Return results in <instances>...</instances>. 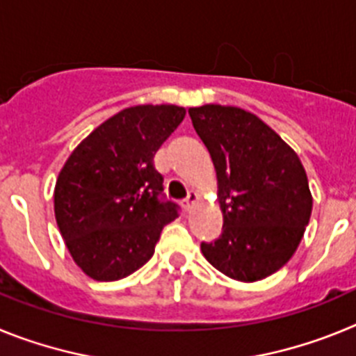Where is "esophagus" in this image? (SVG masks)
<instances>
[{"label": "esophagus", "instance_id": "esophagus-1", "mask_svg": "<svg viewBox=\"0 0 356 356\" xmlns=\"http://www.w3.org/2000/svg\"><path fill=\"white\" fill-rule=\"evenodd\" d=\"M196 201H197V194H194V193L188 194V196L185 197L184 201H181V207H184L185 212H191V210H193V207H194V203H196Z\"/></svg>", "mask_w": 356, "mask_h": 356}]
</instances>
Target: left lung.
I'll return each mask as SVG.
<instances>
[{"label":"left lung","instance_id":"left-lung-1","mask_svg":"<svg viewBox=\"0 0 356 356\" xmlns=\"http://www.w3.org/2000/svg\"><path fill=\"white\" fill-rule=\"evenodd\" d=\"M217 175L222 234L201 242L217 271L259 282L292 259L312 213L303 163L260 118L237 106L188 108Z\"/></svg>","mask_w":356,"mask_h":356}]
</instances>
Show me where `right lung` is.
Instances as JSON below:
<instances>
[{
	"label": "right lung",
	"instance_id": "right-lung-1",
	"mask_svg": "<svg viewBox=\"0 0 356 356\" xmlns=\"http://www.w3.org/2000/svg\"><path fill=\"white\" fill-rule=\"evenodd\" d=\"M185 118L184 106L121 110L87 135L55 185V217L72 260L97 282L127 278L155 253L160 232L178 217L160 201L153 156Z\"/></svg>",
	"mask_w": 356,
	"mask_h": 356
}]
</instances>
